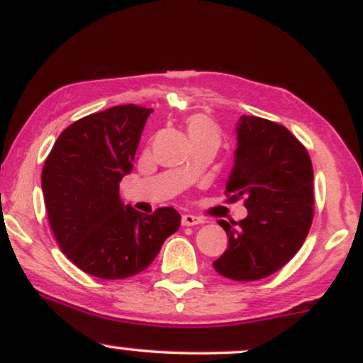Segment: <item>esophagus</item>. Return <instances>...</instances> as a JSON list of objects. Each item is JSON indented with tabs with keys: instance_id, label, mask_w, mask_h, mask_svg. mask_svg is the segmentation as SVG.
<instances>
[{
	"instance_id": "obj_1",
	"label": "esophagus",
	"mask_w": 363,
	"mask_h": 363,
	"mask_svg": "<svg viewBox=\"0 0 363 363\" xmlns=\"http://www.w3.org/2000/svg\"><path fill=\"white\" fill-rule=\"evenodd\" d=\"M203 222H205V220L199 218V216L196 215H182V225H184V227H193V225H199Z\"/></svg>"
}]
</instances>
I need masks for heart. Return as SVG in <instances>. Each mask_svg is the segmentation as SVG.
I'll list each match as a JSON object with an SVG mask.
<instances>
[{
  "label": "heart",
  "mask_w": 363,
  "mask_h": 363,
  "mask_svg": "<svg viewBox=\"0 0 363 363\" xmlns=\"http://www.w3.org/2000/svg\"><path fill=\"white\" fill-rule=\"evenodd\" d=\"M184 124L193 143H199V141L220 143V140H222V128L218 126V123L211 119L210 116L201 114V112L187 116Z\"/></svg>",
  "instance_id": "obj_1"
}]
</instances>
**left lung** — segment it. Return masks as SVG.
Segmentation results:
<instances>
[{"mask_svg": "<svg viewBox=\"0 0 363 363\" xmlns=\"http://www.w3.org/2000/svg\"><path fill=\"white\" fill-rule=\"evenodd\" d=\"M309 152L281 124L242 116L237 126L235 165L225 187L227 203L244 199L247 216L220 225L228 247L216 273L256 281L277 273L297 254L314 218Z\"/></svg>", "mask_w": 363, "mask_h": 363, "instance_id": "left-lung-1", "label": "left lung"}]
</instances>
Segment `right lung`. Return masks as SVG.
Here are the masks:
<instances>
[{
	"label": "right lung",
	"instance_id": "add662e5",
	"mask_svg": "<svg viewBox=\"0 0 363 363\" xmlns=\"http://www.w3.org/2000/svg\"><path fill=\"white\" fill-rule=\"evenodd\" d=\"M152 111L126 104L85 116L61 133L45 158L43 193L56 242L82 272L102 280L147 269L181 225L172 206L145 215L119 198Z\"/></svg>",
	"mask_w": 363,
	"mask_h": 363
}]
</instances>
